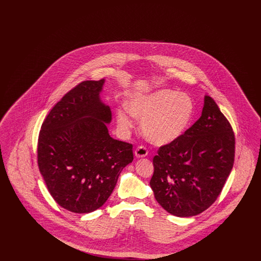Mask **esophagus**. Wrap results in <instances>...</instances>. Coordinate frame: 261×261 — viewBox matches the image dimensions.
<instances>
[{
  "mask_svg": "<svg viewBox=\"0 0 261 261\" xmlns=\"http://www.w3.org/2000/svg\"><path fill=\"white\" fill-rule=\"evenodd\" d=\"M135 155L137 158H145L148 155V149L144 146H139L135 149Z\"/></svg>",
  "mask_w": 261,
  "mask_h": 261,
  "instance_id": "obj_1",
  "label": "esophagus"
}]
</instances>
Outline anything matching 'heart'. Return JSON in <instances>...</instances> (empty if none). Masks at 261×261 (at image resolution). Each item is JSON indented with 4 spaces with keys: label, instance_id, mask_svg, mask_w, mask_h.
<instances>
[{
    "label": "heart",
    "instance_id": "heart-1",
    "mask_svg": "<svg viewBox=\"0 0 261 261\" xmlns=\"http://www.w3.org/2000/svg\"><path fill=\"white\" fill-rule=\"evenodd\" d=\"M128 112L138 120L146 138L153 144L165 145L180 136L189 124L193 100L184 93L162 89L147 95L132 96L126 102ZM117 124L122 131L132 127V121L122 111L116 113Z\"/></svg>",
    "mask_w": 261,
    "mask_h": 261
}]
</instances>
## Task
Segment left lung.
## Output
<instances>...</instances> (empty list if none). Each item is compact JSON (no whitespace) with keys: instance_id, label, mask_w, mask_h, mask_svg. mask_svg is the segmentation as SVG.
Instances as JSON below:
<instances>
[{"instance_id":"8db88e82","label":"left lung","mask_w":261,"mask_h":261,"mask_svg":"<svg viewBox=\"0 0 261 261\" xmlns=\"http://www.w3.org/2000/svg\"><path fill=\"white\" fill-rule=\"evenodd\" d=\"M234 159L232 126L215 100L205 96L199 120L153 156L149 185L154 198L175 216L198 215L220 195Z\"/></svg>"}]
</instances>
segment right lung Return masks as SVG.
Segmentation results:
<instances>
[{
	"label": "right lung",
	"instance_id": "1",
	"mask_svg": "<svg viewBox=\"0 0 261 261\" xmlns=\"http://www.w3.org/2000/svg\"><path fill=\"white\" fill-rule=\"evenodd\" d=\"M105 79L82 81L55 105L38 138L39 170L53 199L75 213L99 208L133 162V146L109 134V106L99 99Z\"/></svg>",
	"mask_w": 261,
	"mask_h": 261
}]
</instances>
